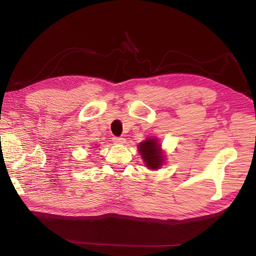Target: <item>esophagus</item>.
Returning a JSON list of instances; mask_svg holds the SVG:
<instances>
[{
	"instance_id": "34e87169",
	"label": "esophagus",
	"mask_w": 256,
	"mask_h": 256,
	"mask_svg": "<svg viewBox=\"0 0 256 256\" xmlns=\"http://www.w3.org/2000/svg\"><path fill=\"white\" fill-rule=\"evenodd\" d=\"M112 138H113V142L116 143V144H124V143H125V141H126L125 138H120V136H113Z\"/></svg>"
}]
</instances>
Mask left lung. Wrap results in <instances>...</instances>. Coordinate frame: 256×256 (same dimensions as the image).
<instances>
[{"label": "left lung", "instance_id": "1", "mask_svg": "<svg viewBox=\"0 0 256 256\" xmlns=\"http://www.w3.org/2000/svg\"><path fill=\"white\" fill-rule=\"evenodd\" d=\"M138 152L145 162V166L150 170L159 168L164 162L160 145L157 143L156 138H150L138 144Z\"/></svg>", "mask_w": 256, "mask_h": 256}]
</instances>
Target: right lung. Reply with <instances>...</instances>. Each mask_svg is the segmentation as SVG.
<instances>
[{
  "instance_id": "add662e5",
  "label": "right lung",
  "mask_w": 256,
  "mask_h": 256,
  "mask_svg": "<svg viewBox=\"0 0 256 256\" xmlns=\"http://www.w3.org/2000/svg\"><path fill=\"white\" fill-rule=\"evenodd\" d=\"M94 148H95V147H94Z\"/></svg>"
}]
</instances>
